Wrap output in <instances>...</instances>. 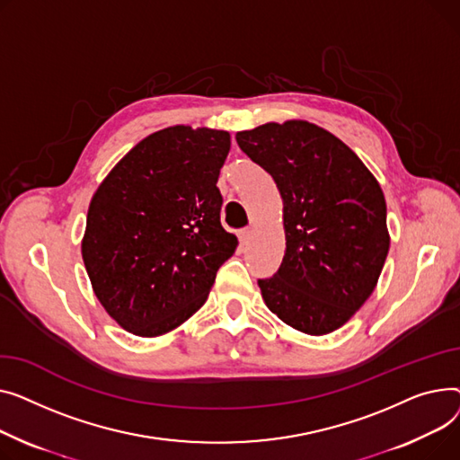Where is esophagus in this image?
Instances as JSON below:
<instances>
[{
  "label": "esophagus",
  "mask_w": 460,
  "mask_h": 460,
  "mask_svg": "<svg viewBox=\"0 0 460 460\" xmlns=\"http://www.w3.org/2000/svg\"><path fill=\"white\" fill-rule=\"evenodd\" d=\"M251 235H252V230H251V228L241 230V232H239V241L243 243V245H247L249 239H251Z\"/></svg>",
  "instance_id": "1"
}]
</instances>
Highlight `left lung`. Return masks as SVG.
<instances>
[{
    "label": "left lung",
    "mask_w": 460,
    "mask_h": 460,
    "mask_svg": "<svg viewBox=\"0 0 460 460\" xmlns=\"http://www.w3.org/2000/svg\"><path fill=\"white\" fill-rule=\"evenodd\" d=\"M235 141L273 176L284 204V260L258 280L267 308L305 334L334 332L369 299L388 256L379 181L336 135L306 120L267 122Z\"/></svg>",
    "instance_id": "left-lung-1"
}]
</instances>
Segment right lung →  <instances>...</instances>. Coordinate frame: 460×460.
<instances>
[{
  "mask_svg": "<svg viewBox=\"0 0 460 460\" xmlns=\"http://www.w3.org/2000/svg\"><path fill=\"white\" fill-rule=\"evenodd\" d=\"M228 152V131L171 126L135 145L96 189L81 256L124 331L154 338L180 327L235 252L217 187Z\"/></svg>",
  "mask_w": 460,
  "mask_h": 460,
  "instance_id": "add662e5",
  "label": "right lung"
}]
</instances>
